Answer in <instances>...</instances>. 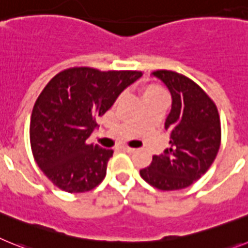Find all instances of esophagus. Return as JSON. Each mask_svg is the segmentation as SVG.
<instances>
[{
    "instance_id": "34e87169",
    "label": "esophagus",
    "mask_w": 248,
    "mask_h": 248,
    "mask_svg": "<svg viewBox=\"0 0 248 248\" xmlns=\"http://www.w3.org/2000/svg\"><path fill=\"white\" fill-rule=\"evenodd\" d=\"M121 150L124 151V152H127V154H133V152L136 151L135 148H131V147H128V146H122Z\"/></svg>"
}]
</instances>
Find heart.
Here are the masks:
<instances>
[{"mask_svg":"<svg viewBox=\"0 0 248 248\" xmlns=\"http://www.w3.org/2000/svg\"><path fill=\"white\" fill-rule=\"evenodd\" d=\"M157 94H165V91L162 88L158 87L156 85H150L147 87H145L143 92H142V97H151V96H157Z\"/></svg>","mask_w":248,"mask_h":248,"instance_id":"1","label":"heart"}]
</instances>
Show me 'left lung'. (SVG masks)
Listing matches in <instances>:
<instances>
[{
  "label": "left lung",
  "mask_w": 248,
  "mask_h": 248,
  "mask_svg": "<svg viewBox=\"0 0 248 248\" xmlns=\"http://www.w3.org/2000/svg\"><path fill=\"white\" fill-rule=\"evenodd\" d=\"M171 92L172 106L165 128L170 147L152 157L140 175L151 186L162 191L188 187L214 163L221 145V122L215 102L192 79L158 70L152 73Z\"/></svg>",
  "instance_id": "obj_1"
}]
</instances>
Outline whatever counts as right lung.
Here are the masks:
<instances>
[{"instance_id": "1", "label": "right lung", "mask_w": 248, "mask_h": 248, "mask_svg": "<svg viewBox=\"0 0 248 248\" xmlns=\"http://www.w3.org/2000/svg\"><path fill=\"white\" fill-rule=\"evenodd\" d=\"M141 76L140 71L71 67L47 83L32 109L30 141L34 161L55 186L81 193L102 182L113 151L87 139L96 117Z\"/></svg>"}]
</instances>
